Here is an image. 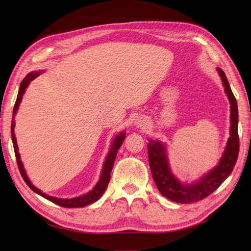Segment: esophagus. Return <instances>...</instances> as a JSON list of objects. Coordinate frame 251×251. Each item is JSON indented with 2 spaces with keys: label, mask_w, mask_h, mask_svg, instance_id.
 Instances as JSON below:
<instances>
[{
  "label": "esophagus",
  "mask_w": 251,
  "mask_h": 251,
  "mask_svg": "<svg viewBox=\"0 0 251 251\" xmlns=\"http://www.w3.org/2000/svg\"><path fill=\"white\" fill-rule=\"evenodd\" d=\"M135 125L137 126L138 127L144 128V127H147L149 126V121H148L147 118H144L142 116H139V117H137V119L135 120Z\"/></svg>",
  "instance_id": "1"
}]
</instances>
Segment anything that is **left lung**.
I'll return each instance as SVG.
<instances>
[{
	"label": "left lung",
	"mask_w": 251,
	"mask_h": 251,
	"mask_svg": "<svg viewBox=\"0 0 251 251\" xmlns=\"http://www.w3.org/2000/svg\"><path fill=\"white\" fill-rule=\"evenodd\" d=\"M222 79L225 93L230 102V133L222 158L216 168L192 184H184L174 177L171 172L165 146L159 140L149 139V163L153 179L159 192L171 201L177 203H193L206 198L221 185L231 174L238 160L240 141L238 135V103L232 93L226 75L221 68H217Z\"/></svg>",
	"instance_id": "obj_1"
}]
</instances>
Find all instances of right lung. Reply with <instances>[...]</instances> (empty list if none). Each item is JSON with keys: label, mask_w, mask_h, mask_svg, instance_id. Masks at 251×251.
<instances>
[{"label": "right lung", "mask_w": 251, "mask_h": 251, "mask_svg": "<svg viewBox=\"0 0 251 251\" xmlns=\"http://www.w3.org/2000/svg\"><path fill=\"white\" fill-rule=\"evenodd\" d=\"M41 74V72H30L27 76L23 79V81L21 82V86L19 89V93H18V97H17V100L16 103H14V107H13V117H12V124H11V138H12V143H13V149H14V154H16V158H17V162H18V166H19V170L20 173L22 175L23 179L26 182V184L32 189V191L36 194H39L40 196L44 197L45 199H47L53 203H55L59 206L62 207H66V208H74V207H85L87 205L93 203L95 201H97L98 199L100 198L102 196V194L104 193L105 188H107L109 182H110V178H111V172H112V168H113V164L114 161H115V158L117 155V151L119 150V148L121 147V144H123L125 138H126V133L125 132H121L120 134H118L116 136V138L114 139L109 154L105 158V161L103 163V168H102V172L100 175V181L97 182V184L94 186V188L92 191H90L89 193L82 195L80 197H76V198H72V199H62V198H55V197H51L48 196L45 193L41 192L40 189H37L30 180L28 179L26 172L24 166H23V163L21 161V157L19 154V149H18V144H17V138H16V135H14V115H16V113L19 109V105L20 102L22 101V98L23 95H24L25 91L27 89V87L29 86L30 81L32 79H34L36 76H39Z\"/></svg>", "instance_id": "1"}]
</instances>
